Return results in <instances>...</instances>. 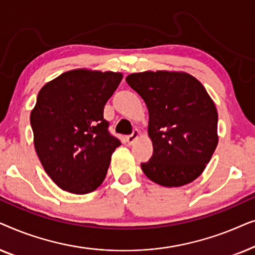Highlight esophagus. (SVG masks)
I'll list each match as a JSON object with an SVG mask.
<instances>
[{
	"instance_id": "34e87169",
	"label": "esophagus",
	"mask_w": 255,
	"mask_h": 255,
	"mask_svg": "<svg viewBox=\"0 0 255 255\" xmlns=\"http://www.w3.org/2000/svg\"><path fill=\"white\" fill-rule=\"evenodd\" d=\"M138 137H139V131L138 130H133V131H132V133L127 137L128 144V145H132L135 141V139H137Z\"/></svg>"
}]
</instances>
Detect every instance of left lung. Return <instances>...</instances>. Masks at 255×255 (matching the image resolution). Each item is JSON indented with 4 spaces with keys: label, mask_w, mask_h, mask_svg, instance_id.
<instances>
[{
    "label": "left lung",
    "mask_w": 255,
    "mask_h": 255,
    "mask_svg": "<svg viewBox=\"0 0 255 255\" xmlns=\"http://www.w3.org/2000/svg\"><path fill=\"white\" fill-rule=\"evenodd\" d=\"M127 82L145 101L153 154L141 169L153 182L180 187L203 172L217 147L218 114L202 83L187 73L144 72Z\"/></svg>",
    "instance_id": "left-lung-1"
}]
</instances>
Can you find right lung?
Wrapping results in <instances>:
<instances>
[{"label":"right lung","mask_w":255,"mask_h":255,"mask_svg":"<svg viewBox=\"0 0 255 255\" xmlns=\"http://www.w3.org/2000/svg\"><path fill=\"white\" fill-rule=\"evenodd\" d=\"M123 75L75 69L38 93L30 123L45 172L61 189L92 193L106 179L121 140L109 131L103 110Z\"/></svg>","instance_id":"right-lung-1"}]
</instances>
